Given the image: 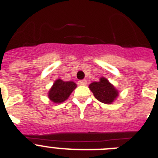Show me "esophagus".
<instances>
[{"label":"esophagus","mask_w":158,"mask_h":158,"mask_svg":"<svg viewBox=\"0 0 158 158\" xmlns=\"http://www.w3.org/2000/svg\"><path fill=\"white\" fill-rule=\"evenodd\" d=\"M78 85H87V81L86 80H81L78 81Z\"/></svg>","instance_id":"1"}]
</instances>
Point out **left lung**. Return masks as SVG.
Returning <instances> with one entry per match:
<instances>
[{"label":"left lung","instance_id":"left-lung-1","mask_svg":"<svg viewBox=\"0 0 158 158\" xmlns=\"http://www.w3.org/2000/svg\"><path fill=\"white\" fill-rule=\"evenodd\" d=\"M89 89L99 101L104 104H111L118 96L115 87L104 77L100 78L99 82H93L89 85Z\"/></svg>","mask_w":158,"mask_h":158}]
</instances>
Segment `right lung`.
<instances>
[{"mask_svg": "<svg viewBox=\"0 0 158 158\" xmlns=\"http://www.w3.org/2000/svg\"><path fill=\"white\" fill-rule=\"evenodd\" d=\"M76 87L74 82L63 81L61 79H58L49 92V98L57 104L62 103L69 97Z\"/></svg>", "mask_w": 158, "mask_h": 158, "instance_id": "right-lung-1", "label": "right lung"}]
</instances>
